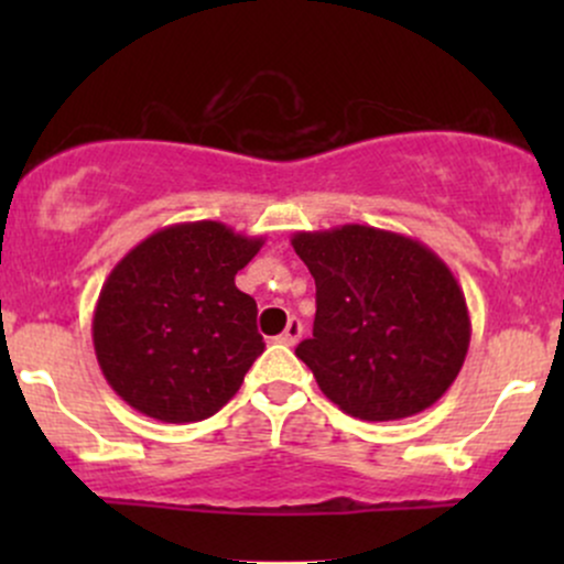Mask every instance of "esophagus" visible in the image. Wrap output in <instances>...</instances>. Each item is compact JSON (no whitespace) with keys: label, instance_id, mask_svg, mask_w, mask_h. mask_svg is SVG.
<instances>
[{"label":"esophagus","instance_id":"esophagus-1","mask_svg":"<svg viewBox=\"0 0 564 564\" xmlns=\"http://www.w3.org/2000/svg\"><path fill=\"white\" fill-rule=\"evenodd\" d=\"M300 336H302V321L300 318H291L286 323V328H283V334L278 336V341H281V345L294 347L296 341H300Z\"/></svg>","mask_w":564,"mask_h":564}]
</instances>
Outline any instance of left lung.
<instances>
[{
    "instance_id": "1",
    "label": "left lung",
    "mask_w": 564,
    "mask_h": 564,
    "mask_svg": "<svg viewBox=\"0 0 564 564\" xmlns=\"http://www.w3.org/2000/svg\"><path fill=\"white\" fill-rule=\"evenodd\" d=\"M315 278L313 339L296 358L321 392L364 422L435 405L469 349L467 300L451 268L416 238L368 225L294 232Z\"/></svg>"
}]
</instances>
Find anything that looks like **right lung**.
I'll use <instances>...</instances> for the list:
<instances>
[{
  "label": "right lung",
  "instance_id": "1",
  "mask_svg": "<svg viewBox=\"0 0 564 564\" xmlns=\"http://www.w3.org/2000/svg\"><path fill=\"white\" fill-rule=\"evenodd\" d=\"M264 238L215 219L161 228L102 283L93 345L102 377L134 411L166 424L209 419L262 355L257 302L236 286Z\"/></svg>",
  "mask_w": 564,
  "mask_h": 564
}]
</instances>
